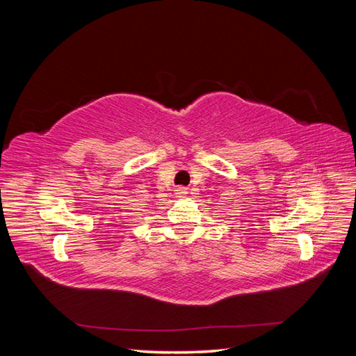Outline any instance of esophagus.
<instances>
[{
	"label": "esophagus",
	"instance_id": "esophagus-1",
	"mask_svg": "<svg viewBox=\"0 0 356 356\" xmlns=\"http://www.w3.org/2000/svg\"><path fill=\"white\" fill-rule=\"evenodd\" d=\"M184 195H187V191H186V188H182V187H179V188H177V196H184Z\"/></svg>",
	"mask_w": 356,
	"mask_h": 356
}]
</instances>
